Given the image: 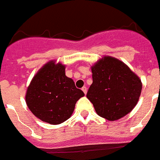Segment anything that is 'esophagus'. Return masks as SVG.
Here are the masks:
<instances>
[{"instance_id": "34e87169", "label": "esophagus", "mask_w": 160, "mask_h": 160, "mask_svg": "<svg viewBox=\"0 0 160 160\" xmlns=\"http://www.w3.org/2000/svg\"><path fill=\"white\" fill-rule=\"evenodd\" d=\"M82 92H84V94H86V93H87V88H86V87H83V88H82Z\"/></svg>"}]
</instances>
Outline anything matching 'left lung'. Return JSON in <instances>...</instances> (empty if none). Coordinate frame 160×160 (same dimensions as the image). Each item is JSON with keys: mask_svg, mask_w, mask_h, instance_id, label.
Wrapping results in <instances>:
<instances>
[{"mask_svg": "<svg viewBox=\"0 0 160 160\" xmlns=\"http://www.w3.org/2000/svg\"><path fill=\"white\" fill-rule=\"evenodd\" d=\"M92 83L87 93L98 116L108 121L123 117L136 106L142 83L124 62L105 56L92 67Z\"/></svg>", "mask_w": 160, "mask_h": 160, "instance_id": "1", "label": "left lung"}]
</instances>
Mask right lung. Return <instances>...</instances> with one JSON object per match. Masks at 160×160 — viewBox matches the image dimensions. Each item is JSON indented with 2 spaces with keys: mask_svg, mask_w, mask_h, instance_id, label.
I'll use <instances>...</instances> for the list:
<instances>
[{
  "mask_svg": "<svg viewBox=\"0 0 160 160\" xmlns=\"http://www.w3.org/2000/svg\"><path fill=\"white\" fill-rule=\"evenodd\" d=\"M83 96L73 80L65 75L64 65L51 61L33 78L25 101L36 117L51 125H58L69 118L77 101Z\"/></svg>",
  "mask_w": 160,
  "mask_h": 160,
  "instance_id": "add662e5",
  "label": "right lung"
}]
</instances>
